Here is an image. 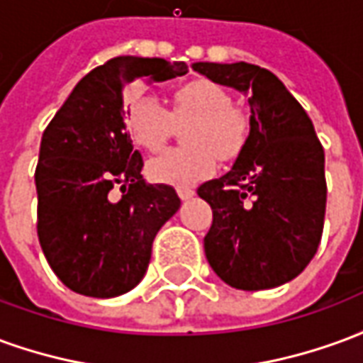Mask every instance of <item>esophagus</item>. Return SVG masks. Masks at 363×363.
I'll return each mask as SVG.
<instances>
[{
    "label": "esophagus",
    "mask_w": 363,
    "mask_h": 363,
    "mask_svg": "<svg viewBox=\"0 0 363 363\" xmlns=\"http://www.w3.org/2000/svg\"><path fill=\"white\" fill-rule=\"evenodd\" d=\"M177 192H179V196H181V200H190V198L194 196L196 192L192 189H177Z\"/></svg>",
    "instance_id": "34e87169"
}]
</instances>
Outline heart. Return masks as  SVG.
I'll return each instance as SVG.
<instances>
[{
	"label": "heart",
	"mask_w": 363,
	"mask_h": 363,
	"mask_svg": "<svg viewBox=\"0 0 363 363\" xmlns=\"http://www.w3.org/2000/svg\"><path fill=\"white\" fill-rule=\"evenodd\" d=\"M126 122L132 140L147 151L165 145L174 122H192L184 134L190 147L167 150L147 165L151 181L171 186H192L208 179L216 171L218 155L235 157L251 130L247 112L233 106L229 91L208 79L177 87L171 111L151 96H138L130 103Z\"/></svg>",
	"instance_id": "heart-1"
}]
</instances>
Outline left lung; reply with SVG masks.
<instances>
[{"instance_id": "8db88e82", "label": "left lung", "mask_w": 363, "mask_h": 363, "mask_svg": "<svg viewBox=\"0 0 363 363\" xmlns=\"http://www.w3.org/2000/svg\"><path fill=\"white\" fill-rule=\"evenodd\" d=\"M192 69L249 95L251 106L249 138L231 171L198 189L213 212L206 259L231 288L281 286L319 249L327 208L323 145L272 72L247 62H196Z\"/></svg>"}]
</instances>
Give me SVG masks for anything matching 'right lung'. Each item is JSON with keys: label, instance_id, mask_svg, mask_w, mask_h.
I'll list each match as a JSON object with an SVG mask.
<instances>
[{"label": "right lung", "instance_id": "add662e5", "mask_svg": "<svg viewBox=\"0 0 363 363\" xmlns=\"http://www.w3.org/2000/svg\"><path fill=\"white\" fill-rule=\"evenodd\" d=\"M186 72L184 62L163 58L108 60L75 85L44 130L36 231L50 268L75 294L106 299L135 288L157 231L181 208L173 186L143 181L142 153L124 124V87Z\"/></svg>", "mask_w": 363, "mask_h": 363}]
</instances>
